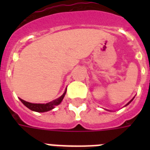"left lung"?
Segmentation results:
<instances>
[{
  "instance_id": "left-lung-1",
  "label": "left lung",
  "mask_w": 150,
  "mask_h": 150,
  "mask_svg": "<svg viewBox=\"0 0 150 150\" xmlns=\"http://www.w3.org/2000/svg\"><path fill=\"white\" fill-rule=\"evenodd\" d=\"M133 99H134V98H133ZM133 99H132V100H131L130 102H129V103H127V104H126V105H125V106H127V105H128V104H129V103H131V102H132V100H133Z\"/></svg>"
}]
</instances>
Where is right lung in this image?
Masks as SVG:
<instances>
[{"instance_id":"obj_1","label":"right lung","mask_w":150,"mask_h":150,"mask_svg":"<svg viewBox=\"0 0 150 150\" xmlns=\"http://www.w3.org/2000/svg\"><path fill=\"white\" fill-rule=\"evenodd\" d=\"M66 91H67V89L64 91V93L62 96H60L59 98L56 99V100H53L51 102L47 103H32L25 101V100H22V99H19L20 100L22 101V103H23L25 107H28L29 109L31 110H33V111L36 112H47L50 110L54 109L55 106L59 105L61 103L62 100H63Z\"/></svg>"}]
</instances>
